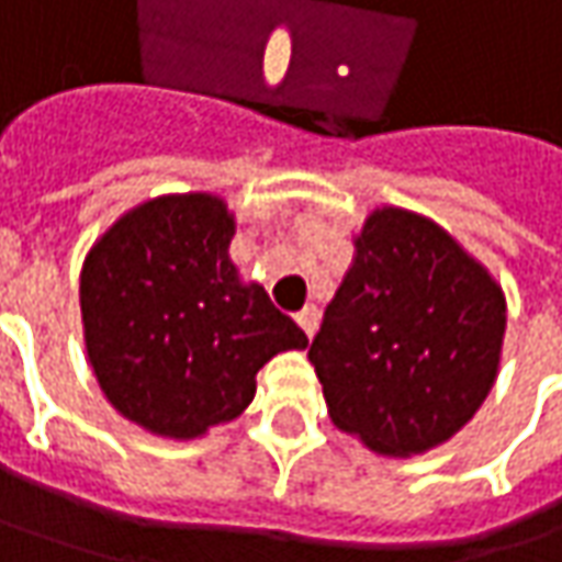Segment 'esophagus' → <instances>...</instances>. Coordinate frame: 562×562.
<instances>
[{
    "label": "esophagus",
    "mask_w": 562,
    "mask_h": 562,
    "mask_svg": "<svg viewBox=\"0 0 562 562\" xmlns=\"http://www.w3.org/2000/svg\"><path fill=\"white\" fill-rule=\"evenodd\" d=\"M296 325L303 328V335L313 337L315 328H318V310H315V306H306V310H300V313H296Z\"/></svg>",
    "instance_id": "obj_1"
}]
</instances>
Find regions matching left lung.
I'll list each match as a JSON object with an SVG mask.
<instances>
[{"label": "left lung", "mask_w": 562, "mask_h": 562, "mask_svg": "<svg viewBox=\"0 0 562 562\" xmlns=\"http://www.w3.org/2000/svg\"><path fill=\"white\" fill-rule=\"evenodd\" d=\"M310 347L328 416L381 457L450 441L491 394L507 296L494 274L419 212L381 205Z\"/></svg>", "instance_id": "1"}]
</instances>
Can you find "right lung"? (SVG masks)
Returning <instances> with one entry per match:
<instances>
[{"mask_svg":"<svg viewBox=\"0 0 562 562\" xmlns=\"http://www.w3.org/2000/svg\"><path fill=\"white\" fill-rule=\"evenodd\" d=\"M234 212L215 193L134 205L80 269L83 344L99 387L143 431L193 441L256 397V372L306 350L291 315L244 281L227 247Z\"/></svg>","mask_w":562,"mask_h":562,"instance_id":"1","label":"right lung"}]
</instances>
